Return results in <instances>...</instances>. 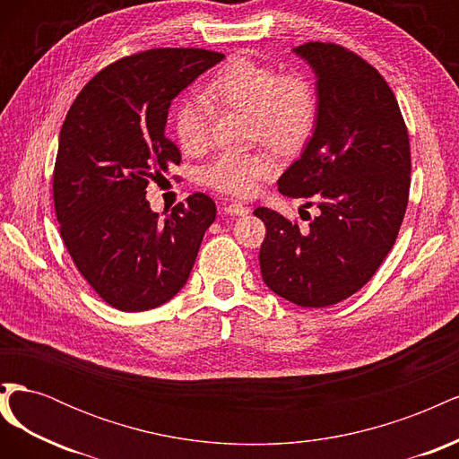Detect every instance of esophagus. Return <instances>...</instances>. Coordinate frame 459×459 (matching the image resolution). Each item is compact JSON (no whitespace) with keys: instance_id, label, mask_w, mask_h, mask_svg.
<instances>
[{"instance_id":"1","label":"esophagus","mask_w":459,"mask_h":459,"mask_svg":"<svg viewBox=\"0 0 459 459\" xmlns=\"http://www.w3.org/2000/svg\"><path fill=\"white\" fill-rule=\"evenodd\" d=\"M221 211H224L230 216H245V214L251 212V208L241 204V203H226L224 206H221Z\"/></svg>"}]
</instances>
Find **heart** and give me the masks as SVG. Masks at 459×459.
Returning <instances> with one entry per match:
<instances>
[{
  "instance_id": "heart-1",
  "label": "heart",
  "mask_w": 459,
  "mask_h": 459,
  "mask_svg": "<svg viewBox=\"0 0 459 459\" xmlns=\"http://www.w3.org/2000/svg\"><path fill=\"white\" fill-rule=\"evenodd\" d=\"M206 100L218 107L251 113L255 137L280 152L297 151L314 130L317 97L312 82L299 73L248 57H233L206 82ZM178 143L189 155L208 147L211 108L199 100L179 101L172 113ZM273 160L266 152H221L206 166L204 182L230 195H251L256 182L270 176Z\"/></svg>"
}]
</instances>
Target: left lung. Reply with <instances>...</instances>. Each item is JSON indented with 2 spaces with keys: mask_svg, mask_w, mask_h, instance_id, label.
I'll return each instance as SVG.
<instances>
[{
  "mask_svg": "<svg viewBox=\"0 0 459 459\" xmlns=\"http://www.w3.org/2000/svg\"><path fill=\"white\" fill-rule=\"evenodd\" d=\"M293 53L317 78V115L277 187L287 197H312L319 214L300 230L256 208L266 226L258 260L275 295L324 308L362 289L393 248L408 206L410 140L393 90L362 57L322 41Z\"/></svg>",
  "mask_w": 459,
  "mask_h": 459,
  "instance_id": "obj_1",
  "label": "left lung"
}]
</instances>
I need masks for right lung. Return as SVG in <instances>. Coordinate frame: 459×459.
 I'll return each instance as SVG.
<instances>
[{
	"instance_id": "add662e5",
	"label": "right lung",
	"mask_w": 459,
	"mask_h": 459,
	"mask_svg": "<svg viewBox=\"0 0 459 459\" xmlns=\"http://www.w3.org/2000/svg\"><path fill=\"white\" fill-rule=\"evenodd\" d=\"M221 59L193 48L130 55L97 73L63 122L53 172L61 238L95 293L122 312L157 308L178 295L216 218L204 193L164 220L145 193L182 160L164 134L172 101Z\"/></svg>"
}]
</instances>
